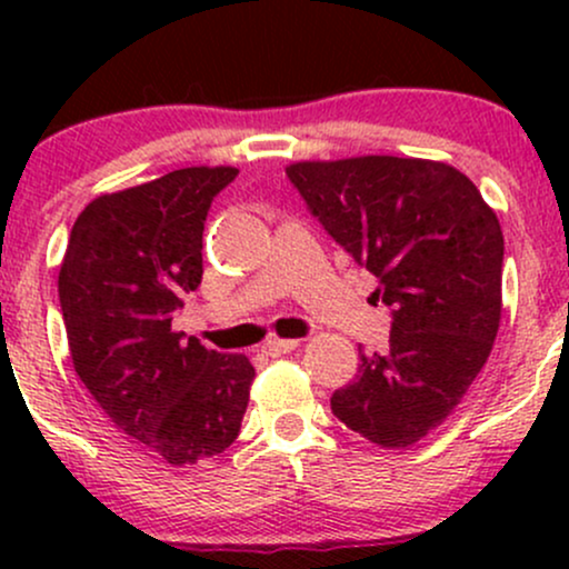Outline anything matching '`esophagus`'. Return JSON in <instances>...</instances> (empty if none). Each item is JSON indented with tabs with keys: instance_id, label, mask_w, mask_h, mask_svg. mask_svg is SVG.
I'll list each match as a JSON object with an SVG mask.
<instances>
[{
	"instance_id": "esophagus-1",
	"label": "esophagus",
	"mask_w": 569,
	"mask_h": 569,
	"mask_svg": "<svg viewBox=\"0 0 569 569\" xmlns=\"http://www.w3.org/2000/svg\"><path fill=\"white\" fill-rule=\"evenodd\" d=\"M299 348V339H280V337H270L267 342L262 345V350L267 352V356H286V352L297 350Z\"/></svg>"
}]
</instances>
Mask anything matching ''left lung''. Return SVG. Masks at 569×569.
<instances>
[{"label":"left lung","instance_id":"obj_1","mask_svg":"<svg viewBox=\"0 0 569 569\" xmlns=\"http://www.w3.org/2000/svg\"><path fill=\"white\" fill-rule=\"evenodd\" d=\"M323 230L393 307L382 352L363 356L331 411L385 449L452 415L492 352L502 312V230L466 173L422 158L363 154L286 168Z\"/></svg>","mask_w":569,"mask_h":569}]
</instances>
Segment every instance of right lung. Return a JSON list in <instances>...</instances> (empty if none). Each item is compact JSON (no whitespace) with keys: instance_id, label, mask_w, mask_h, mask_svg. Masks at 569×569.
<instances>
[{"instance_id":"obj_1","label":"right lung","mask_w":569,"mask_h":569,"mask_svg":"<svg viewBox=\"0 0 569 569\" xmlns=\"http://www.w3.org/2000/svg\"><path fill=\"white\" fill-rule=\"evenodd\" d=\"M232 166L179 168L98 194L71 227L58 270L71 363L103 415L143 452L192 466L238 439L251 361L171 329L202 278V230Z\"/></svg>"}]
</instances>
